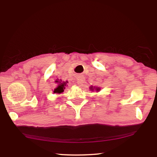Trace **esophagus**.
I'll list each match as a JSON object with an SVG mask.
<instances>
[{
  "label": "esophagus",
  "instance_id": "34e87169",
  "mask_svg": "<svg viewBox=\"0 0 157 157\" xmlns=\"http://www.w3.org/2000/svg\"><path fill=\"white\" fill-rule=\"evenodd\" d=\"M84 82V78L82 75H79L77 78V84L78 86H82V84Z\"/></svg>",
  "mask_w": 157,
  "mask_h": 157
}]
</instances>
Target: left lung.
I'll use <instances>...</instances> for the list:
<instances>
[{
  "mask_svg": "<svg viewBox=\"0 0 157 157\" xmlns=\"http://www.w3.org/2000/svg\"><path fill=\"white\" fill-rule=\"evenodd\" d=\"M91 90H94L92 89V88H91ZM98 90H100V89H99V88H96V91H98Z\"/></svg>",
  "mask_w": 157,
  "mask_h": 157,
  "instance_id": "obj_1",
  "label": "left lung"
}]
</instances>
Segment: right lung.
Listing matches in <instances>:
<instances>
[{
    "instance_id": "right-lung-1",
    "label": "right lung",
    "mask_w": 157,
    "mask_h": 157,
    "mask_svg": "<svg viewBox=\"0 0 157 157\" xmlns=\"http://www.w3.org/2000/svg\"><path fill=\"white\" fill-rule=\"evenodd\" d=\"M56 82L57 83V87H56L55 90H54V93H60L63 92L64 91V89L65 88V86L67 84V82H61V81H56Z\"/></svg>"
}]
</instances>
